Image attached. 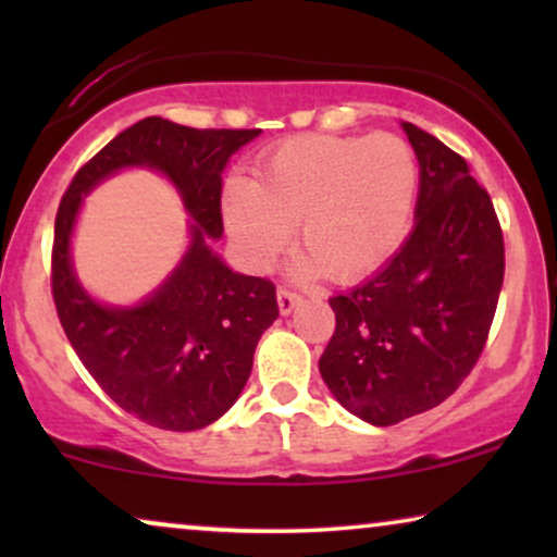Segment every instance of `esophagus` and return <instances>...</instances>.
<instances>
[{"label": "esophagus", "instance_id": "obj_1", "mask_svg": "<svg viewBox=\"0 0 557 557\" xmlns=\"http://www.w3.org/2000/svg\"><path fill=\"white\" fill-rule=\"evenodd\" d=\"M276 296H278V311H281V314H292L294 307L301 299V296L292 292V288H278Z\"/></svg>", "mask_w": 557, "mask_h": 557}]
</instances>
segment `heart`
<instances>
[{
    "instance_id": "1",
    "label": "heart",
    "mask_w": 557,
    "mask_h": 557,
    "mask_svg": "<svg viewBox=\"0 0 557 557\" xmlns=\"http://www.w3.org/2000/svg\"><path fill=\"white\" fill-rule=\"evenodd\" d=\"M418 189L421 164L400 136H296L258 159L253 182L227 180L220 210L248 269L269 271L296 223L301 273L355 281L403 246Z\"/></svg>"
}]
</instances>
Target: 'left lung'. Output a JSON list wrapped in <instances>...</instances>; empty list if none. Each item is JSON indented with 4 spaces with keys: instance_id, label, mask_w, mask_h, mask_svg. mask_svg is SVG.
<instances>
[{
    "instance_id": "obj_1",
    "label": "left lung",
    "mask_w": 557,
    "mask_h": 557,
    "mask_svg": "<svg viewBox=\"0 0 557 557\" xmlns=\"http://www.w3.org/2000/svg\"><path fill=\"white\" fill-rule=\"evenodd\" d=\"M421 164L416 227L375 276L332 296L319 372L349 413L393 425L456 393L482 355L505 281V238L467 159L403 124Z\"/></svg>"
}]
</instances>
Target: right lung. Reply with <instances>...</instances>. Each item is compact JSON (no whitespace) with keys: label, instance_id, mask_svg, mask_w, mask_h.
I'll list each match as a JSON object with an SVG mask.
<instances>
[{"label":"right lung","instance_id":"1","mask_svg":"<svg viewBox=\"0 0 557 557\" xmlns=\"http://www.w3.org/2000/svg\"><path fill=\"white\" fill-rule=\"evenodd\" d=\"M261 128H189L149 116L75 172L55 215L52 301L75 355L109 398L164 431H197L238 400L261 334L278 317L276 286L243 276L212 253L223 235L220 193L227 159ZM124 165H149L181 189L196 220L173 276L136 308H103L82 292L70 235L82 195Z\"/></svg>","mask_w":557,"mask_h":557}]
</instances>
